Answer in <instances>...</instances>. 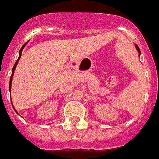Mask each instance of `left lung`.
I'll return each instance as SVG.
<instances>
[{"label": "left lung", "mask_w": 159, "mask_h": 159, "mask_svg": "<svg viewBox=\"0 0 159 159\" xmlns=\"http://www.w3.org/2000/svg\"><path fill=\"white\" fill-rule=\"evenodd\" d=\"M135 48H136V50H137V51H138V52H139V54H140V48H139V47H138L137 45H135ZM140 55H139V56H140Z\"/></svg>", "instance_id": "8db88e82"}]
</instances>
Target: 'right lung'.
<instances>
[{
  "label": "right lung",
  "instance_id": "1",
  "mask_svg": "<svg viewBox=\"0 0 159 159\" xmlns=\"http://www.w3.org/2000/svg\"><path fill=\"white\" fill-rule=\"evenodd\" d=\"M26 44H27V43L24 44V46H22V47H21V49H20V50H19V58H18V59H17V61L15 62V65H14V67H13V68H12V74H11V77H10V86H9V87H10V89H11V83H12V77H13V76H14V73H15V68H16L17 64H18V62H19V59H20V57H21L22 51H23V50H24V47H25ZM13 108H14V107H13ZM14 109H15V108H14ZM15 112H16L17 113H18V112H17V111L15 110Z\"/></svg>",
  "mask_w": 159,
  "mask_h": 159
}]
</instances>
